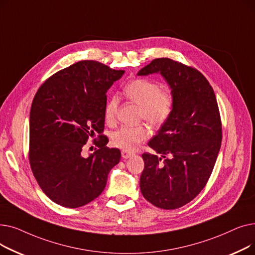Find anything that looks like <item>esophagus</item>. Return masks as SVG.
I'll use <instances>...</instances> for the list:
<instances>
[{
    "instance_id": "1",
    "label": "esophagus",
    "mask_w": 255,
    "mask_h": 255,
    "mask_svg": "<svg viewBox=\"0 0 255 255\" xmlns=\"http://www.w3.org/2000/svg\"><path fill=\"white\" fill-rule=\"evenodd\" d=\"M121 154H122V157L124 159H128V158H130L133 155V152L128 151V150H123L122 152H121Z\"/></svg>"
}]
</instances>
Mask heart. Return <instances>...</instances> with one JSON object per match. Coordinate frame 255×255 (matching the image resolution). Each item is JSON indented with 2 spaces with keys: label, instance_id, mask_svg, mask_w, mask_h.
Wrapping results in <instances>:
<instances>
[{
  "label": "heart",
  "instance_id": "obj_1",
  "mask_svg": "<svg viewBox=\"0 0 255 255\" xmlns=\"http://www.w3.org/2000/svg\"><path fill=\"white\" fill-rule=\"evenodd\" d=\"M124 95L139 106V119L145 120L151 126L163 125L170 117L175 98L170 90H160V86L154 80L138 78L129 82L123 89ZM119 98L113 96L107 101L104 110L106 123L113 124L116 121ZM149 129L145 125L122 126L112 135L115 146L123 150H134L137 145L148 138Z\"/></svg>",
  "mask_w": 255,
  "mask_h": 255
}]
</instances>
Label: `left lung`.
<instances>
[{
  "instance_id": "left-lung-1",
  "label": "left lung",
  "mask_w": 255,
  "mask_h": 255,
  "mask_svg": "<svg viewBox=\"0 0 255 255\" xmlns=\"http://www.w3.org/2000/svg\"><path fill=\"white\" fill-rule=\"evenodd\" d=\"M154 73L165 79L175 104L168 120L148 143L156 154H142L144 168L139 185L152 205L173 210L191 202L206 186L220 151L221 121L215 94L199 71L160 58L137 75Z\"/></svg>"
}]
</instances>
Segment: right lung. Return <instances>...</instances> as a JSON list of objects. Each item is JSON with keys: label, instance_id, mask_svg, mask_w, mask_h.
Listing matches in <instances>:
<instances>
[{"label": "right lung", "instance_id": "1", "mask_svg": "<svg viewBox=\"0 0 255 255\" xmlns=\"http://www.w3.org/2000/svg\"><path fill=\"white\" fill-rule=\"evenodd\" d=\"M96 61H80L45 80L30 112L29 159L40 188L65 208L83 207L98 197L120 161L119 149L103 135L106 92L123 76ZM100 149L82 155L90 137Z\"/></svg>", "mask_w": 255, "mask_h": 255}]
</instances>
